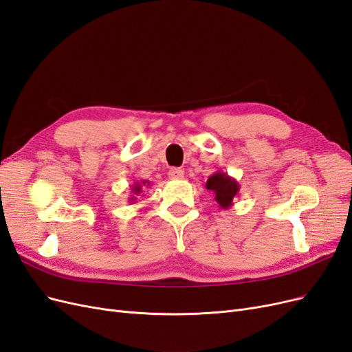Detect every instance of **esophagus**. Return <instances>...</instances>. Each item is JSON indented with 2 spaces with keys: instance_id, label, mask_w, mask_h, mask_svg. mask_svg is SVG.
<instances>
[{
  "instance_id": "obj_1",
  "label": "esophagus",
  "mask_w": 352,
  "mask_h": 352,
  "mask_svg": "<svg viewBox=\"0 0 352 352\" xmlns=\"http://www.w3.org/2000/svg\"><path fill=\"white\" fill-rule=\"evenodd\" d=\"M185 176L184 170L182 168H177V167H173L168 170V177L170 179H182Z\"/></svg>"
}]
</instances>
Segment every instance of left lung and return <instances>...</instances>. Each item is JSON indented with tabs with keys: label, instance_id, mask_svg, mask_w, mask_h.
<instances>
[{
	"label": "left lung",
	"instance_id": "8db88e82",
	"mask_svg": "<svg viewBox=\"0 0 352 352\" xmlns=\"http://www.w3.org/2000/svg\"><path fill=\"white\" fill-rule=\"evenodd\" d=\"M206 188L210 189L214 194V199L221 210H228L232 207L233 199L239 195V184L236 179L230 177L228 173L216 172L212 173L208 179Z\"/></svg>",
	"mask_w": 352,
	"mask_h": 352
}]
</instances>
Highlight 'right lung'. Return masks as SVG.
I'll list each match as a JSON object with an SVG mask.
<instances>
[{
	"label": "right lung",
	"mask_w": 352,
	"mask_h": 352,
	"mask_svg": "<svg viewBox=\"0 0 352 352\" xmlns=\"http://www.w3.org/2000/svg\"><path fill=\"white\" fill-rule=\"evenodd\" d=\"M142 186H150V182H148V180H141V182H135L132 185L131 192L133 195L129 197V202H132V204H135V202H136V197L135 195H140L142 192Z\"/></svg>",
	"instance_id": "obj_1"
}]
</instances>
